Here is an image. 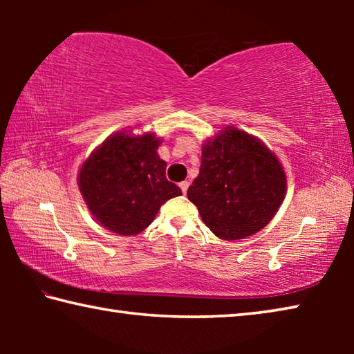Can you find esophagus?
Returning a JSON list of instances; mask_svg holds the SVG:
<instances>
[{
	"mask_svg": "<svg viewBox=\"0 0 354 354\" xmlns=\"http://www.w3.org/2000/svg\"><path fill=\"white\" fill-rule=\"evenodd\" d=\"M179 187H181L183 194H185V192H187V189H189V183H187V181H183V183H179Z\"/></svg>",
	"mask_w": 354,
	"mask_h": 354,
	"instance_id": "1",
	"label": "esophagus"
}]
</instances>
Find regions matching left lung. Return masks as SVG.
<instances>
[{
  "label": "left lung",
  "instance_id": "obj_1",
  "mask_svg": "<svg viewBox=\"0 0 354 354\" xmlns=\"http://www.w3.org/2000/svg\"><path fill=\"white\" fill-rule=\"evenodd\" d=\"M286 187L283 165L263 142L226 127L203 145L200 175L187 198L215 236L237 241L270 223Z\"/></svg>",
  "mask_w": 354,
  "mask_h": 354
}]
</instances>
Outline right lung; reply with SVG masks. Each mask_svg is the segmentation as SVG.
Wrapping results in <instances>:
<instances>
[{
  "label": "right lung",
  "mask_w": 354,
  "mask_h": 354,
  "mask_svg": "<svg viewBox=\"0 0 354 354\" xmlns=\"http://www.w3.org/2000/svg\"><path fill=\"white\" fill-rule=\"evenodd\" d=\"M162 139L154 133L120 131L101 143L82 164L77 185L101 226L120 236H136L151 225L167 200L183 194L167 181L159 158Z\"/></svg>",
  "instance_id": "1"
}]
</instances>
